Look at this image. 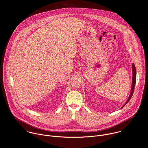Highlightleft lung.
<instances>
[{
    "label": "left lung",
    "instance_id": "1",
    "mask_svg": "<svg viewBox=\"0 0 148 148\" xmlns=\"http://www.w3.org/2000/svg\"><path fill=\"white\" fill-rule=\"evenodd\" d=\"M132 86H131V90H130V95L127 100V101L125 102V103L123 106L121 108V109H122L124 106L127 104L128 103V101L130 100V99H131L133 92H134V89L135 87V85H136V67L134 66V64L132 63Z\"/></svg>",
    "mask_w": 148,
    "mask_h": 148
}]
</instances>
